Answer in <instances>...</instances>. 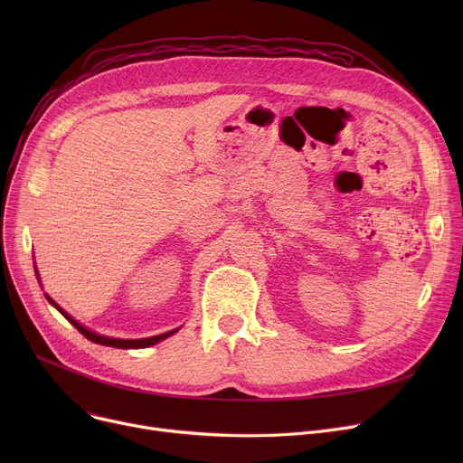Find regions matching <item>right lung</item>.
<instances>
[{
  "label": "right lung",
  "mask_w": 463,
  "mask_h": 463,
  "mask_svg": "<svg viewBox=\"0 0 463 463\" xmlns=\"http://www.w3.org/2000/svg\"><path fill=\"white\" fill-rule=\"evenodd\" d=\"M46 298H48V302H51L61 315L63 317L75 326L84 337H88L90 342H93V344H99V345H109V347H118V349H142V347H150V345H154V344H157V342H161V339H165V337H168V335H173L176 330H170V332H165V334H159V335H152V337H144V339H118V337H107V335H99V334H95V332H91V330H88L86 326H82L80 323H77L75 319L72 317H69V315L51 298L46 295Z\"/></svg>",
  "instance_id": "right-lung-1"
}]
</instances>
